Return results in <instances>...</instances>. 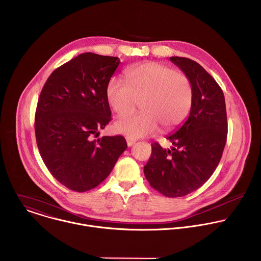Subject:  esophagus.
<instances>
[{
	"mask_svg": "<svg viewBox=\"0 0 261 261\" xmlns=\"http://www.w3.org/2000/svg\"><path fill=\"white\" fill-rule=\"evenodd\" d=\"M135 140H133V139H130V138H126V143H127V146L128 147H130V146H133L134 144H135Z\"/></svg>",
	"mask_w": 261,
	"mask_h": 261,
	"instance_id": "esophagus-1",
	"label": "esophagus"
}]
</instances>
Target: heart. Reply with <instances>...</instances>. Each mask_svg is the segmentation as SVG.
<instances>
[{"instance_id":"obj_1","label":"heart","mask_w":261,"mask_h":261,"mask_svg":"<svg viewBox=\"0 0 261 261\" xmlns=\"http://www.w3.org/2000/svg\"><path fill=\"white\" fill-rule=\"evenodd\" d=\"M126 83L112 78L106 88L110 107L120 116L130 114L141 102V113L118 119L114 128L133 140L171 132L188 117L193 88L182 72L160 63H145L125 72Z\"/></svg>"}]
</instances>
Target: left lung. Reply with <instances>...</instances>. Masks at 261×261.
<instances>
[{
	"label": "left lung",
	"mask_w": 261,
	"mask_h": 261,
	"mask_svg": "<svg viewBox=\"0 0 261 261\" xmlns=\"http://www.w3.org/2000/svg\"><path fill=\"white\" fill-rule=\"evenodd\" d=\"M170 61L191 81L192 107L184 124L167 137L174 147L151 145L144 174L154 189L179 197L198 189L216 170L226 143L227 117L223 91L209 73L186 58Z\"/></svg>",
	"instance_id": "left-lung-1"
}]
</instances>
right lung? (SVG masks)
<instances>
[{
    "mask_svg": "<svg viewBox=\"0 0 261 261\" xmlns=\"http://www.w3.org/2000/svg\"><path fill=\"white\" fill-rule=\"evenodd\" d=\"M119 64L118 58L86 52L52 72L42 88L37 145L51 175L71 190L96 187L127 148L122 136L92 139L111 120L106 88Z\"/></svg>",
    "mask_w": 261,
    "mask_h": 261,
    "instance_id": "add662e5",
    "label": "right lung"
}]
</instances>
